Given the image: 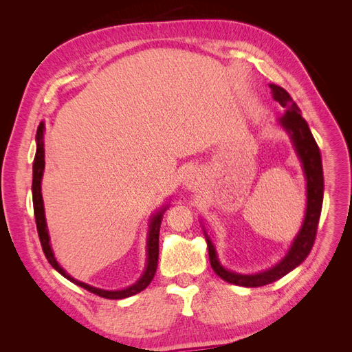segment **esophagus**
I'll list each match as a JSON object with an SVG mask.
<instances>
[{
  "label": "esophagus",
  "instance_id": "1",
  "mask_svg": "<svg viewBox=\"0 0 352 352\" xmlns=\"http://www.w3.org/2000/svg\"><path fill=\"white\" fill-rule=\"evenodd\" d=\"M186 185H188L189 188H194V185H195V182H194V177H188V180H186Z\"/></svg>",
  "mask_w": 352,
  "mask_h": 352
}]
</instances>
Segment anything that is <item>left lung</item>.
<instances>
[{
    "label": "left lung",
    "instance_id": "1",
    "mask_svg": "<svg viewBox=\"0 0 352 352\" xmlns=\"http://www.w3.org/2000/svg\"><path fill=\"white\" fill-rule=\"evenodd\" d=\"M273 98L278 101L283 109H286L285 116L280 119V124L289 132L292 142L295 145V150L301 158V163L304 167V173L307 179V211L305 219L302 223V228L298 233L289 252L286 257L276 264L267 272L257 273V274H238L226 270L220 264L217 258V252L214 245H212L207 232H204L207 245H208V255L212 270L216 272L219 278L226 280L232 285L245 286V287H257L269 285L274 280L283 278L285 274L298 267L310 254L313 243L316 239L318 220H320L322 204H323V168H322V157L320 150L314 141V138L310 132L304 117L301 116L300 109L292 100V97L287 94L283 88L278 85H270Z\"/></svg>",
    "mask_w": 352,
    "mask_h": 352
}]
</instances>
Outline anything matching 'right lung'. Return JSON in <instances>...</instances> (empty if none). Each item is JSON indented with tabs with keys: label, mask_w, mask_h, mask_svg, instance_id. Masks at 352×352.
I'll return each mask as SVG.
<instances>
[{
	"label": "right lung",
	"mask_w": 352,
	"mask_h": 352,
	"mask_svg": "<svg viewBox=\"0 0 352 352\" xmlns=\"http://www.w3.org/2000/svg\"><path fill=\"white\" fill-rule=\"evenodd\" d=\"M45 167V151H44V123H41L38 126V132H36V155H35V162H34V180H32V197H34V211H35V220H36V229H38V236L42 245V251H44L45 257L48 263L54 267L60 274L65 276L66 279L70 282L79 285L83 289H87L95 295L107 298V300H123V298L132 296L138 292L144 291L145 287L151 283L155 270H157V263H158V236H160V225H162V219L166 211V207L157 211L153 216L150 221V230H148V239H146V267L142 276L140 278L135 285L126 287L123 291H104L98 289V287L89 286L83 282H79L76 279H73L70 274H67L63 267H60V264L57 263L54 252L51 250L50 245V236H48V230H47V221H45V214H44V201H42V194H41V179H42V172H44Z\"/></svg>",
	"instance_id": "obj_1"
}]
</instances>
